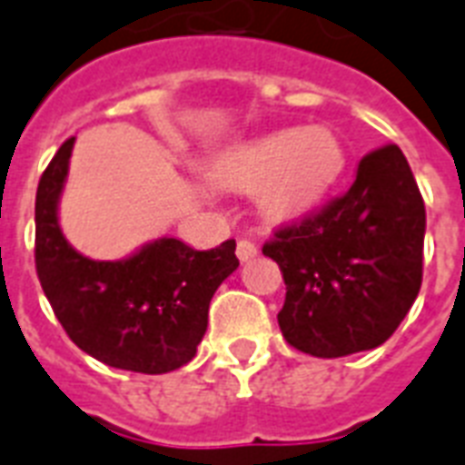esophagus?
<instances>
[{
  "label": "esophagus",
  "instance_id": "esophagus-1",
  "mask_svg": "<svg viewBox=\"0 0 465 465\" xmlns=\"http://www.w3.org/2000/svg\"><path fill=\"white\" fill-rule=\"evenodd\" d=\"M235 252H237V259H240V262H247V259L257 257V244L250 242V240H240Z\"/></svg>",
  "mask_w": 465,
  "mask_h": 465
}]
</instances>
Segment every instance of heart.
I'll use <instances>...</instances> for the list:
<instances>
[{"label": "heart", "instance_id": "obj_1", "mask_svg": "<svg viewBox=\"0 0 465 465\" xmlns=\"http://www.w3.org/2000/svg\"><path fill=\"white\" fill-rule=\"evenodd\" d=\"M347 153L332 128H283L223 150L208 167L218 186L257 192L269 223H296L325 201L344 172Z\"/></svg>", "mask_w": 465, "mask_h": 465}]
</instances>
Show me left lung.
I'll list each match as a JSON object with an SVG mask.
<instances>
[{
	"instance_id": "1",
	"label": "left lung",
	"mask_w": 465,
	"mask_h": 465,
	"mask_svg": "<svg viewBox=\"0 0 465 465\" xmlns=\"http://www.w3.org/2000/svg\"><path fill=\"white\" fill-rule=\"evenodd\" d=\"M422 193L398 145L361 157L354 183L262 247L283 273L279 327L320 359L381 347L422 286Z\"/></svg>"
}]
</instances>
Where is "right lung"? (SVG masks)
Wrapping results in <instances>:
<instances>
[{"label":"right lung","mask_w":465,"mask_h":465,"mask_svg":"<svg viewBox=\"0 0 465 465\" xmlns=\"http://www.w3.org/2000/svg\"><path fill=\"white\" fill-rule=\"evenodd\" d=\"M74 138L64 140L35 192V272L64 332L106 366L167 373L196 356L208 305L240 262L235 240L199 252L160 237L118 262H96L64 240L57 223Z\"/></svg>","instance_id":"obj_1"}]
</instances>
